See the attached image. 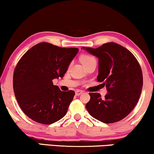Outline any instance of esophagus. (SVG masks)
<instances>
[{
    "label": "esophagus",
    "instance_id": "1",
    "mask_svg": "<svg viewBox=\"0 0 154 154\" xmlns=\"http://www.w3.org/2000/svg\"><path fill=\"white\" fill-rule=\"evenodd\" d=\"M83 91H81V90H77L76 91H75V95H76V96H80V95L81 94H83Z\"/></svg>",
    "mask_w": 154,
    "mask_h": 154
}]
</instances>
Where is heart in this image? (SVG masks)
Returning <instances> with one entry per match:
<instances>
[{
	"mask_svg": "<svg viewBox=\"0 0 154 154\" xmlns=\"http://www.w3.org/2000/svg\"><path fill=\"white\" fill-rule=\"evenodd\" d=\"M81 61L83 63V65L85 66L86 65V64L90 63L91 62L96 61V58H95V57L91 56V55L84 54L81 56Z\"/></svg>",
	"mask_w": 154,
	"mask_h": 154,
	"instance_id": "obj_1",
	"label": "heart"
}]
</instances>
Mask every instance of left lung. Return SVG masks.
<instances>
[{"label": "left lung", "instance_id": "left-lung-1", "mask_svg": "<svg viewBox=\"0 0 154 154\" xmlns=\"http://www.w3.org/2000/svg\"><path fill=\"white\" fill-rule=\"evenodd\" d=\"M99 59L97 81L107 88L102 98L100 94L89 93L86 108L90 115L105 123L122 120L134 109L143 87V74L134 54L116 43H104L97 48H85Z\"/></svg>", "mask_w": 154, "mask_h": 154}]
</instances>
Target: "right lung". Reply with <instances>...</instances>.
<instances>
[{
  "label": "right lung",
  "mask_w": 154,
  "mask_h": 154,
  "mask_svg": "<svg viewBox=\"0 0 154 154\" xmlns=\"http://www.w3.org/2000/svg\"><path fill=\"white\" fill-rule=\"evenodd\" d=\"M78 51L43 42L19 60L13 73V91L20 109L33 121L51 124L66 114L75 92L61 91L53 80L63 77Z\"/></svg>",
  "instance_id": "1"
}]
</instances>
